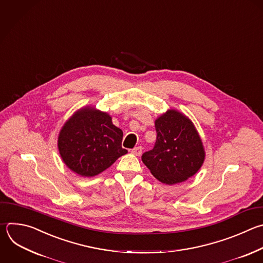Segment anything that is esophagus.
I'll list each match as a JSON object with an SVG mask.
<instances>
[{
    "instance_id": "1",
    "label": "esophagus",
    "mask_w": 263,
    "mask_h": 263,
    "mask_svg": "<svg viewBox=\"0 0 263 263\" xmlns=\"http://www.w3.org/2000/svg\"><path fill=\"white\" fill-rule=\"evenodd\" d=\"M131 153H132L133 155H135V156H140L141 153H142V147H141V146L134 147V148L131 151Z\"/></svg>"
}]
</instances>
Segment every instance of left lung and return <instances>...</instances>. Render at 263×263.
<instances>
[{
	"mask_svg": "<svg viewBox=\"0 0 263 263\" xmlns=\"http://www.w3.org/2000/svg\"><path fill=\"white\" fill-rule=\"evenodd\" d=\"M157 140L141 159L163 184L176 185L192 178L202 166L205 151L193 122L177 109H168L155 121Z\"/></svg>",
	"mask_w": 263,
	"mask_h": 263,
	"instance_id": "obj_1",
	"label": "left lung"
}]
</instances>
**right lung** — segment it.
Returning <instances> with one entry per match:
<instances>
[{
	"instance_id": "right-lung-1",
	"label": "right lung",
	"mask_w": 263,
	"mask_h": 263,
	"mask_svg": "<svg viewBox=\"0 0 263 263\" xmlns=\"http://www.w3.org/2000/svg\"><path fill=\"white\" fill-rule=\"evenodd\" d=\"M123 131L111 117L94 106L76 110L62 127L58 148L65 165L83 178H92L128 153L122 147Z\"/></svg>"
}]
</instances>
